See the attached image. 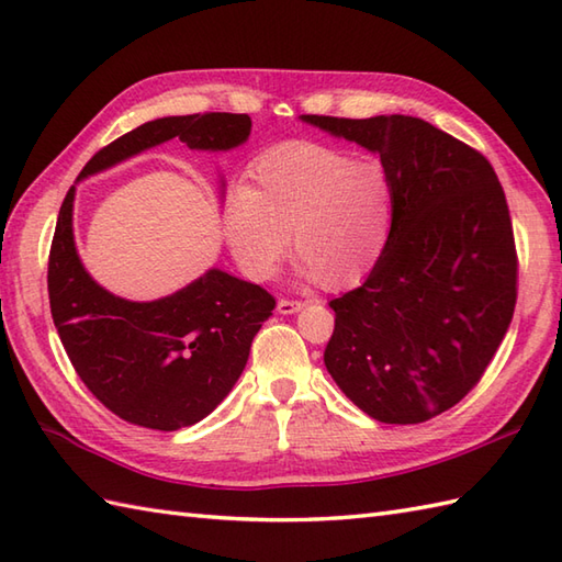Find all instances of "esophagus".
<instances>
[{"instance_id": "1", "label": "esophagus", "mask_w": 562, "mask_h": 562, "mask_svg": "<svg viewBox=\"0 0 562 562\" xmlns=\"http://www.w3.org/2000/svg\"><path fill=\"white\" fill-rule=\"evenodd\" d=\"M304 306H306V302H302V300H280L278 302V314H294Z\"/></svg>"}]
</instances>
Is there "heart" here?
Masks as SVG:
<instances>
[{"instance_id": "b5f03b06", "label": "heart", "mask_w": 562, "mask_h": 562, "mask_svg": "<svg viewBox=\"0 0 562 562\" xmlns=\"http://www.w3.org/2000/svg\"><path fill=\"white\" fill-rule=\"evenodd\" d=\"M393 188L376 161L290 142L254 164L224 198L222 232L248 278L270 280L290 236L302 270L328 290L362 282L391 236Z\"/></svg>"}]
</instances>
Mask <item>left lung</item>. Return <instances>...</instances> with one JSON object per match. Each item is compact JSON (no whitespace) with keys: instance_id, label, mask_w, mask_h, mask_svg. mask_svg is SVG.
Masks as SVG:
<instances>
[{"instance_id":"1","label":"left lung","mask_w":562,"mask_h":562,"mask_svg":"<svg viewBox=\"0 0 562 562\" xmlns=\"http://www.w3.org/2000/svg\"><path fill=\"white\" fill-rule=\"evenodd\" d=\"M379 154L393 188L391 236L357 290L330 302L324 362L357 408L417 425L479 384L517 304L505 190L479 149L420 117L302 115Z\"/></svg>"}]
</instances>
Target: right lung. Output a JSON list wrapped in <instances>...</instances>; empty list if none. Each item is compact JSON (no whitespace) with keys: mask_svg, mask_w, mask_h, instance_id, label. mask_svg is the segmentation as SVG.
Here are the masks:
<instances>
[{"mask_svg":"<svg viewBox=\"0 0 562 562\" xmlns=\"http://www.w3.org/2000/svg\"><path fill=\"white\" fill-rule=\"evenodd\" d=\"M250 135L246 113L159 117L99 149L77 181L178 137L190 149L222 151ZM67 190L47 258V294L71 367L105 408L139 427L173 432L200 423L241 376L250 342L272 316L274 296L222 270L157 302H127L91 280L71 234Z\"/></svg>","mask_w":562,"mask_h":562,"instance_id":"right-lung-1","label":"right lung"}]
</instances>
